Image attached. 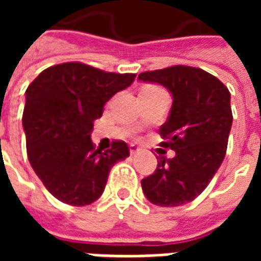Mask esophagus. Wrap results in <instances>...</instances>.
Returning <instances> with one entry per match:
<instances>
[{
    "mask_svg": "<svg viewBox=\"0 0 261 261\" xmlns=\"http://www.w3.org/2000/svg\"><path fill=\"white\" fill-rule=\"evenodd\" d=\"M141 149L137 147V145H130V153L131 155H137V153L140 152Z\"/></svg>",
    "mask_w": 261,
    "mask_h": 261,
    "instance_id": "1",
    "label": "esophagus"
}]
</instances>
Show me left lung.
Instances as JSON below:
<instances>
[{
	"mask_svg": "<svg viewBox=\"0 0 261 261\" xmlns=\"http://www.w3.org/2000/svg\"><path fill=\"white\" fill-rule=\"evenodd\" d=\"M142 82L165 86L172 93V109L161 136V147L176 152L158 161L152 175L141 180L142 192L161 207L193 201L208 186L222 164L232 127L230 93L207 71L173 65L138 75Z\"/></svg>",
	"mask_w": 261,
	"mask_h": 261,
	"instance_id": "obj_1",
	"label": "left lung"
}]
</instances>
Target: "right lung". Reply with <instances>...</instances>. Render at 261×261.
<instances>
[{
  "instance_id": "obj_1",
  "label": "right lung",
  "mask_w": 261,
  "mask_h": 261,
  "mask_svg": "<svg viewBox=\"0 0 261 261\" xmlns=\"http://www.w3.org/2000/svg\"><path fill=\"white\" fill-rule=\"evenodd\" d=\"M136 74L105 72L82 63L53 65L26 89L22 124L35 173L57 200L82 207L96 201L114 164L130 155L123 141L102 152L91 140L93 121Z\"/></svg>"
}]
</instances>
